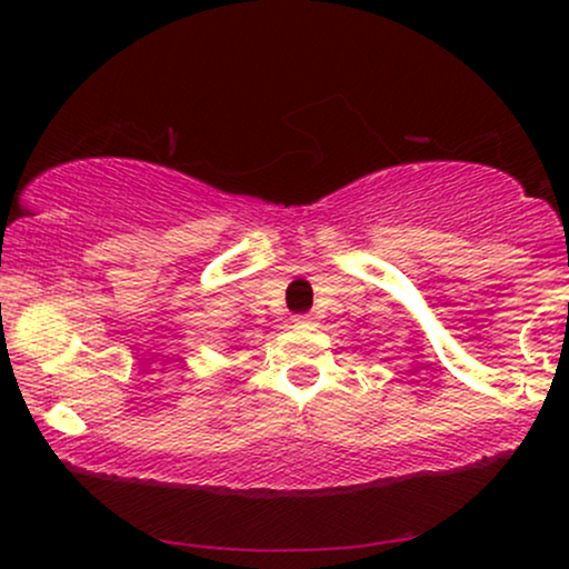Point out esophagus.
I'll return each instance as SVG.
<instances>
[{
  "label": "esophagus",
  "instance_id": "34e87169",
  "mask_svg": "<svg viewBox=\"0 0 569 569\" xmlns=\"http://www.w3.org/2000/svg\"><path fill=\"white\" fill-rule=\"evenodd\" d=\"M293 321H297V323H310L312 316H310V312H302V316H293Z\"/></svg>",
  "mask_w": 569,
  "mask_h": 569
}]
</instances>
